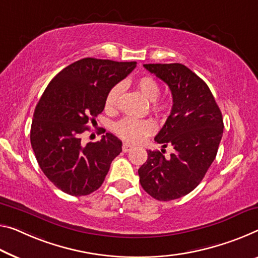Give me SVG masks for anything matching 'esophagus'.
Segmentation results:
<instances>
[{
	"mask_svg": "<svg viewBox=\"0 0 258 258\" xmlns=\"http://www.w3.org/2000/svg\"><path fill=\"white\" fill-rule=\"evenodd\" d=\"M133 148L134 146L130 144V143H126V142H124L123 145H122V150H123V152H129Z\"/></svg>",
	"mask_w": 258,
	"mask_h": 258,
	"instance_id": "obj_1",
	"label": "esophagus"
}]
</instances>
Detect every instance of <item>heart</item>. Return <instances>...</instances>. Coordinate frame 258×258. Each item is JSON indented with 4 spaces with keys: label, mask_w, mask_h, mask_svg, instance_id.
<instances>
[{
    "label": "heart",
    "mask_w": 258,
    "mask_h": 258,
    "mask_svg": "<svg viewBox=\"0 0 258 258\" xmlns=\"http://www.w3.org/2000/svg\"><path fill=\"white\" fill-rule=\"evenodd\" d=\"M137 90L149 101H151V108L157 115H166L168 113L170 102L167 99H158L160 94V85L151 76L138 78L136 83ZM122 93V85L117 84L108 91L105 99V107L107 110L115 109L118 105V99ZM115 133L124 140L132 142H140L154 130V124L150 120H141L126 116L115 124Z\"/></svg>",
    "instance_id": "heart-1"
}]
</instances>
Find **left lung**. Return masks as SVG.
<instances>
[{"mask_svg":"<svg viewBox=\"0 0 258 258\" xmlns=\"http://www.w3.org/2000/svg\"><path fill=\"white\" fill-rule=\"evenodd\" d=\"M164 81L172 92L173 106L164 126L154 138L165 150L148 151L138 169L143 189L158 201H172L192 191L215 160L224 133L223 115L203 79L181 63L144 64Z\"/></svg>","mask_w":258,"mask_h":258,"instance_id":"8db88e82","label":"left lung"}]
</instances>
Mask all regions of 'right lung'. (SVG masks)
<instances>
[{"label":"right lung","mask_w":258,"mask_h":258,"mask_svg":"<svg viewBox=\"0 0 258 258\" xmlns=\"http://www.w3.org/2000/svg\"><path fill=\"white\" fill-rule=\"evenodd\" d=\"M136 62L86 57L51 79L35 107L31 145L43 174L63 192L85 196L100 188L122 142L107 133L99 142L82 143V134L105 108L108 91Z\"/></svg>","instance_id":"right-lung-1"}]
</instances>
